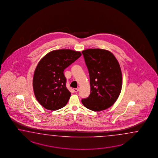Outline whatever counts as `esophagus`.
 Returning a JSON list of instances; mask_svg holds the SVG:
<instances>
[{
  "label": "esophagus",
  "instance_id": "1",
  "mask_svg": "<svg viewBox=\"0 0 158 158\" xmlns=\"http://www.w3.org/2000/svg\"><path fill=\"white\" fill-rule=\"evenodd\" d=\"M78 91H79V89H73V91L74 92H75V93H77V92H78Z\"/></svg>",
  "mask_w": 158,
  "mask_h": 158
}]
</instances>
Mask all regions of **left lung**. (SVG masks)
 Returning a JSON list of instances; mask_svg holds the SVG:
<instances>
[{
    "label": "left lung",
    "instance_id": "obj_1",
    "mask_svg": "<svg viewBox=\"0 0 158 158\" xmlns=\"http://www.w3.org/2000/svg\"><path fill=\"white\" fill-rule=\"evenodd\" d=\"M89 73L90 95L81 99L85 106L101 111L111 106L119 97L122 73L118 61L111 52L101 49H89L81 52Z\"/></svg>",
    "mask_w": 158,
    "mask_h": 158
}]
</instances>
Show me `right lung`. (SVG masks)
<instances>
[{
	"instance_id": "right-lung-1",
	"label": "right lung",
	"mask_w": 158,
	"mask_h": 158,
	"mask_svg": "<svg viewBox=\"0 0 158 158\" xmlns=\"http://www.w3.org/2000/svg\"><path fill=\"white\" fill-rule=\"evenodd\" d=\"M81 55L79 52L60 49L48 53L40 61L33 85L35 98L44 107L56 110L66 105L71 93L66 87L63 72Z\"/></svg>"
}]
</instances>
